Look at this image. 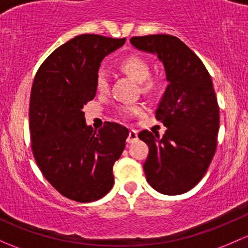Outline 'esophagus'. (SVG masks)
<instances>
[{"instance_id":"34e87169","label":"esophagus","mask_w":248,"mask_h":248,"mask_svg":"<svg viewBox=\"0 0 248 248\" xmlns=\"http://www.w3.org/2000/svg\"><path fill=\"white\" fill-rule=\"evenodd\" d=\"M139 136H137V131L136 130H130L129 131V136H127L126 142L127 143H134L135 141H137Z\"/></svg>"}]
</instances>
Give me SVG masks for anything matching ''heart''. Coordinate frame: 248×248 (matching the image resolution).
Returning a JSON list of instances; mask_svg holds the SVG:
<instances>
[{"instance_id":"obj_1","label":"heart","mask_w":248,"mask_h":248,"mask_svg":"<svg viewBox=\"0 0 248 248\" xmlns=\"http://www.w3.org/2000/svg\"><path fill=\"white\" fill-rule=\"evenodd\" d=\"M119 67L125 74H127L130 78H134L136 82L142 83V88L144 92H152L156 87V80L149 78L150 74H152L149 61L143 57V56L137 55V53H131V55L126 56L121 61ZM95 86L98 92H100V93H105L109 89V76L108 73L104 68H100L96 73ZM117 112L124 118H131V117L141 113L142 106L134 105V104H123V105L117 107Z\"/></svg>"}]
</instances>
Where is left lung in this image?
<instances>
[{
  "label": "left lung",
  "instance_id": "8db88e82",
  "mask_svg": "<svg viewBox=\"0 0 248 248\" xmlns=\"http://www.w3.org/2000/svg\"><path fill=\"white\" fill-rule=\"evenodd\" d=\"M139 50L156 53L168 83L155 117L167 126L162 137L142 130L149 147L143 165L147 181L163 195H181L197 185L217 147L219 107L213 81L197 55L170 34L132 37Z\"/></svg>",
  "mask_w": 248,
  "mask_h": 248
}]
</instances>
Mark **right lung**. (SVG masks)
I'll return each mask as SVG.
<instances>
[{"instance_id": "1", "label": "right lung", "mask_w": 248, "mask_h": 248, "mask_svg": "<svg viewBox=\"0 0 248 248\" xmlns=\"http://www.w3.org/2000/svg\"><path fill=\"white\" fill-rule=\"evenodd\" d=\"M124 43L125 38L76 35L56 48L35 74L30 100L33 156L45 179L71 201L100 200L114 184L113 165L129 130L113 122L93 130L82 108L95 96L103 58Z\"/></svg>"}]
</instances>
